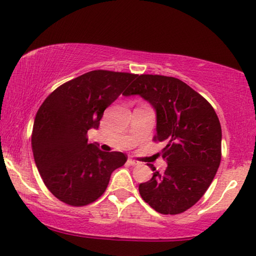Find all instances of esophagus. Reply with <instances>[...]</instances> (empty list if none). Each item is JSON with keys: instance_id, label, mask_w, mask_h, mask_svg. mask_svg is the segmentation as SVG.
Returning a JSON list of instances; mask_svg holds the SVG:
<instances>
[{"instance_id": "34e87169", "label": "esophagus", "mask_w": 256, "mask_h": 256, "mask_svg": "<svg viewBox=\"0 0 256 256\" xmlns=\"http://www.w3.org/2000/svg\"><path fill=\"white\" fill-rule=\"evenodd\" d=\"M128 162H129V164H130V165H134V166L140 165V162H137V160H135V159H132V158L128 159Z\"/></svg>"}]
</instances>
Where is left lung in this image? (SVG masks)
<instances>
[{"mask_svg":"<svg viewBox=\"0 0 256 256\" xmlns=\"http://www.w3.org/2000/svg\"><path fill=\"white\" fill-rule=\"evenodd\" d=\"M138 94L156 110L154 140L168 162L140 184L142 198L157 212L181 214L195 204L212 182L222 158V128L212 106L174 77L140 75L124 96Z\"/></svg>","mask_w":256,"mask_h":256,"instance_id":"obj_1","label":"left lung"}]
</instances>
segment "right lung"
Segmentation results:
<instances>
[{
  "label": "right lung",
  "mask_w": 256,
  "mask_h": 256,
  "mask_svg": "<svg viewBox=\"0 0 256 256\" xmlns=\"http://www.w3.org/2000/svg\"><path fill=\"white\" fill-rule=\"evenodd\" d=\"M137 75L94 70L62 84L42 102L32 132L36 168L55 198L72 206L94 202L104 194L110 174L127 160L124 154L104 152L88 143L104 110Z\"/></svg>",
  "instance_id": "add662e5"
}]
</instances>
